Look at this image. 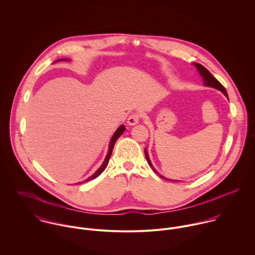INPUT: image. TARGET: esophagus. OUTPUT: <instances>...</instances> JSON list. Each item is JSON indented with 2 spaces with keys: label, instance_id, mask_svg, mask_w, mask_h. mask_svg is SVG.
<instances>
[{
  "label": "esophagus",
  "instance_id": "esophagus-1",
  "mask_svg": "<svg viewBox=\"0 0 255 255\" xmlns=\"http://www.w3.org/2000/svg\"><path fill=\"white\" fill-rule=\"evenodd\" d=\"M139 120H140L139 114L133 113V114H131V115L128 117V124L129 126H134V125H136V124L139 122Z\"/></svg>",
  "mask_w": 255,
  "mask_h": 255
}]
</instances>
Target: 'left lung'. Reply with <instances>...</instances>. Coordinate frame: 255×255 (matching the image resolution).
<instances>
[{
  "mask_svg": "<svg viewBox=\"0 0 255 255\" xmlns=\"http://www.w3.org/2000/svg\"><path fill=\"white\" fill-rule=\"evenodd\" d=\"M195 67H196V69H197V71H198V73L199 74L202 76V78H203V84L205 85V86H209V87H213V88H216V89H218L220 91H222L223 92V94L229 99V97H228V93H227V91H226V89H225V87L219 82L218 80L211 74V73H209V71L206 69V68H204L202 65H200V64H193ZM144 152H145V157L146 160H147V162H148V164H149V166L153 169V171L156 173V174H158V172L154 169V167L152 166V163H151V161H150V159H149V156H148V152H147V150H144ZM159 175V174H158ZM161 178H163V179H165V180H168V179H166V178H164L163 176H161V175H159ZM169 181H173V180H169ZM173 182H177V181H173Z\"/></svg>",
  "mask_w": 255,
  "mask_h": 255,
  "instance_id": "8db88e82",
  "label": "left lung"
}]
</instances>
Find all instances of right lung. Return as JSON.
<instances>
[{
  "label": "right lung",
  "mask_w": 255,
  "mask_h": 255,
  "mask_svg": "<svg viewBox=\"0 0 255 255\" xmlns=\"http://www.w3.org/2000/svg\"><path fill=\"white\" fill-rule=\"evenodd\" d=\"M59 61H68V60H67V59H61V60H58V61H56V62H59ZM125 130H126V127H125V126H120V127L118 128V129L115 131V133L113 134V136H112V138H111L109 150H108L107 156H106V158H105L103 164L100 166V168H99L91 177H89L88 179H86L84 182H89V181H91V180H94V179H96L97 177H99V176L104 172V170H105L106 167L108 166V163H109L110 158H111L112 151H113V148H114V146H115V143H116V141L118 140V138L124 133ZM78 183H80V182H78Z\"/></svg>",
  "instance_id": "1"
}]
</instances>
